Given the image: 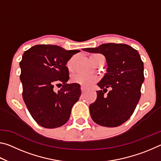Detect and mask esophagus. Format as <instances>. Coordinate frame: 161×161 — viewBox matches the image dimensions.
<instances>
[{
  "label": "esophagus",
  "instance_id": "esophagus-1",
  "mask_svg": "<svg viewBox=\"0 0 161 161\" xmlns=\"http://www.w3.org/2000/svg\"><path fill=\"white\" fill-rule=\"evenodd\" d=\"M81 92H82V93H84V92L86 91V89L84 88V86H81Z\"/></svg>",
  "mask_w": 161,
  "mask_h": 161
}]
</instances>
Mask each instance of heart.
I'll list each match as a JSON object with an SVG mask.
<instances>
[{
	"label": "heart",
	"instance_id": "b5f03b06",
	"mask_svg": "<svg viewBox=\"0 0 161 161\" xmlns=\"http://www.w3.org/2000/svg\"><path fill=\"white\" fill-rule=\"evenodd\" d=\"M101 57H103L100 54H93L90 56L91 61L94 64ZM75 57H72L67 62V67L69 70H72L74 68V63L75 60ZM72 81L75 83L80 84L84 87H89L92 84L96 82L97 77L94 75H84V74H77L73 76Z\"/></svg>",
	"mask_w": 161,
	"mask_h": 161
}]
</instances>
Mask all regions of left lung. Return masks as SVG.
Segmentation results:
<instances>
[{
	"mask_svg": "<svg viewBox=\"0 0 161 161\" xmlns=\"http://www.w3.org/2000/svg\"><path fill=\"white\" fill-rule=\"evenodd\" d=\"M91 53H100L107 60V73L97 85V97L89 105L95 123L106 127L123 124L132 115L139 102L144 81L143 62L138 52L126 44L107 43L97 47L84 48ZM110 91L105 93L107 89Z\"/></svg>",
	"mask_w": 161,
	"mask_h": 161,
	"instance_id": "left-lung-1",
	"label": "left lung"
}]
</instances>
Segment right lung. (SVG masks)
<instances>
[{
	"mask_svg": "<svg viewBox=\"0 0 161 161\" xmlns=\"http://www.w3.org/2000/svg\"><path fill=\"white\" fill-rule=\"evenodd\" d=\"M80 52L67 50L58 45H37L23 54L20 62L23 98L30 114L40 126L54 129L69 120L81 89L79 84H67L69 77L66 65ZM58 83L63 86L55 92L53 86Z\"/></svg>",
	"mask_w": 161,
	"mask_h": 161,
	"instance_id": "1",
	"label": "right lung"
}]
</instances>
